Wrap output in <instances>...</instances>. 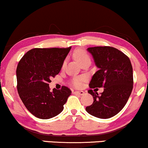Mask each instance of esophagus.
<instances>
[{
  "label": "esophagus",
  "mask_w": 148,
  "mask_h": 148,
  "mask_svg": "<svg viewBox=\"0 0 148 148\" xmlns=\"http://www.w3.org/2000/svg\"><path fill=\"white\" fill-rule=\"evenodd\" d=\"M74 93H75V94H77V95H83L84 94V92L82 91H74Z\"/></svg>",
  "instance_id": "esophagus-1"
}]
</instances>
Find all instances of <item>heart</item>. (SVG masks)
Segmentation results:
<instances>
[{
  "label": "heart",
  "mask_w": 148,
  "mask_h": 148,
  "mask_svg": "<svg viewBox=\"0 0 148 148\" xmlns=\"http://www.w3.org/2000/svg\"><path fill=\"white\" fill-rule=\"evenodd\" d=\"M73 56L80 64L82 62H84V60H90L88 54L86 53V52L83 49L76 50L74 52ZM64 64H65V63H64ZM84 78L83 77H75L72 81L73 85L74 86H75V87H80L82 86V81L84 80Z\"/></svg>",
  "instance_id": "1"
}]
</instances>
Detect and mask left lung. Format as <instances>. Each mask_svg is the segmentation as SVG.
Wrapping results in <instances>:
<instances>
[{
	"mask_svg": "<svg viewBox=\"0 0 148 148\" xmlns=\"http://www.w3.org/2000/svg\"><path fill=\"white\" fill-rule=\"evenodd\" d=\"M98 71L89 83L90 88L104 87L100 95L88 90L93 102L86 107L88 114L107 119L116 115L126 105L133 88V69L129 57L115 48H88Z\"/></svg>",
	"mask_w": 148,
	"mask_h": 148,
	"instance_id": "8db88e82",
	"label": "left lung"
}]
</instances>
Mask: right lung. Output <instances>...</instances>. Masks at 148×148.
<instances>
[{"label": "right lung", "instance_id": "1", "mask_svg": "<svg viewBox=\"0 0 148 148\" xmlns=\"http://www.w3.org/2000/svg\"><path fill=\"white\" fill-rule=\"evenodd\" d=\"M71 49L34 48L27 52L16 68L17 90L23 103L32 115L49 119L64 109L71 91L66 86L50 91L52 77L59 74Z\"/></svg>", "mask_w": 148, "mask_h": 148}]
</instances>
